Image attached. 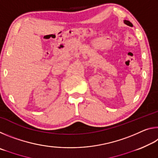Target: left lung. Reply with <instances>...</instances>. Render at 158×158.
<instances>
[{"instance_id":"obj_1","label":"left lung","mask_w":158,"mask_h":158,"mask_svg":"<svg viewBox=\"0 0 158 158\" xmlns=\"http://www.w3.org/2000/svg\"><path fill=\"white\" fill-rule=\"evenodd\" d=\"M126 22H129V21H126V20L124 21V23H126V24H127V23H126ZM129 23H130V22H129Z\"/></svg>"}]
</instances>
